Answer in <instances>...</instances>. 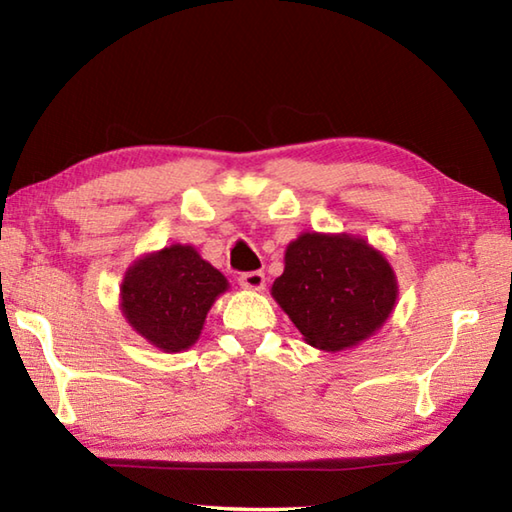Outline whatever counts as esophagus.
<instances>
[{"label": "esophagus", "instance_id": "1", "mask_svg": "<svg viewBox=\"0 0 512 512\" xmlns=\"http://www.w3.org/2000/svg\"><path fill=\"white\" fill-rule=\"evenodd\" d=\"M264 282H266V277H264L262 271H248V273H241V275H239V284H241V287L250 289V291L264 289Z\"/></svg>", "mask_w": 512, "mask_h": 512}]
</instances>
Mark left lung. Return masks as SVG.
<instances>
[{
  "label": "left lung",
  "instance_id": "8db88e82",
  "mask_svg": "<svg viewBox=\"0 0 512 512\" xmlns=\"http://www.w3.org/2000/svg\"><path fill=\"white\" fill-rule=\"evenodd\" d=\"M273 298L314 348L336 352L384 325L397 284L384 255L348 235H300L284 255Z\"/></svg>",
  "mask_w": 512,
  "mask_h": 512
}]
</instances>
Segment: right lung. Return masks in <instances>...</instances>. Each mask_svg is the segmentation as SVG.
<instances>
[{
	"mask_svg": "<svg viewBox=\"0 0 512 512\" xmlns=\"http://www.w3.org/2000/svg\"><path fill=\"white\" fill-rule=\"evenodd\" d=\"M225 289V277L192 246H169L131 266L121 284V309L155 348L180 352L198 339Z\"/></svg>",
	"mask_w": 512,
	"mask_h": 512,
	"instance_id": "obj_1",
	"label": "right lung"
}]
</instances>
